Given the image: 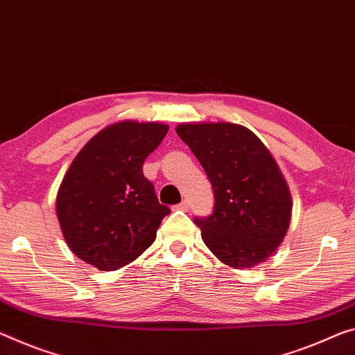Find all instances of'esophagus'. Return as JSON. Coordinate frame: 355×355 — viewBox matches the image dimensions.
<instances>
[{
    "label": "esophagus",
    "mask_w": 355,
    "mask_h": 355,
    "mask_svg": "<svg viewBox=\"0 0 355 355\" xmlns=\"http://www.w3.org/2000/svg\"><path fill=\"white\" fill-rule=\"evenodd\" d=\"M174 208H176V209H179V211H187V209H189V201H187V200H182V201H181V203H179V205H176V206H174Z\"/></svg>",
    "instance_id": "1"
}]
</instances>
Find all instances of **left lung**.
Segmentation results:
<instances>
[{
    "mask_svg": "<svg viewBox=\"0 0 355 355\" xmlns=\"http://www.w3.org/2000/svg\"><path fill=\"white\" fill-rule=\"evenodd\" d=\"M214 190V211L195 223L212 254L232 268H252L282 243L292 196L270 150L249 128L228 122L176 127Z\"/></svg>",
    "mask_w": 355,
    "mask_h": 355,
    "instance_id": "8db88e82",
    "label": "left lung"
}]
</instances>
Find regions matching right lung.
Listing matches in <instances>:
<instances>
[{
    "label": "right lung",
    "mask_w": 355,
    "mask_h": 355,
    "mask_svg": "<svg viewBox=\"0 0 355 355\" xmlns=\"http://www.w3.org/2000/svg\"><path fill=\"white\" fill-rule=\"evenodd\" d=\"M168 133L159 122L122 121L98 132L71 163L57 193L68 248L101 271L138 259L170 208L159 203L143 163Z\"/></svg>",
    "instance_id": "obj_1"
}]
</instances>
